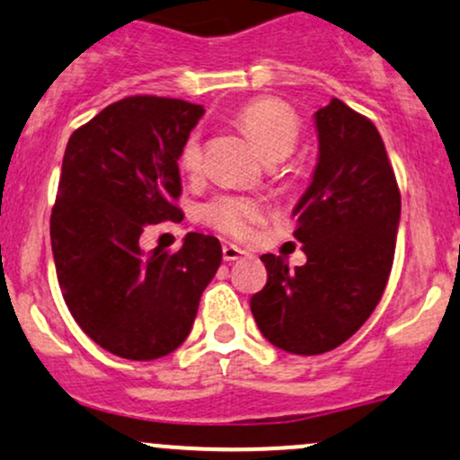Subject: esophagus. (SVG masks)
<instances>
[{"label": "esophagus", "instance_id": "esophagus-1", "mask_svg": "<svg viewBox=\"0 0 460 460\" xmlns=\"http://www.w3.org/2000/svg\"><path fill=\"white\" fill-rule=\"evenodd\" d=\"M246 255H248V252L244 251V248H240V246H235V244H225V246H223V257H225V261L244 260Z\"/></svg>", "mask_w": 460, "mask_h": 460}]
</instances>
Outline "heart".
<instances>
[{"mask_svg": "<svg viewBox=\"0 0 460 460\" xmlns=\"http://www.w3.org/2000/svg\"><path fill=\"white\" fill-rule=\"evenodd\" d=\"M235 123L266 162L285 160L298 145V116L289 105L277 99H252L242 105L235 114ZM200 157L203 149H200L199 134H190L179 151V166L186 172H197ZM203 218L226 235L246 237L252 231V225L261 218V205L237 194H220L205 205Z\"/></svg>", "mask_w": 460, "mask_h": 460, "instance_id": "obj_1", "label": "heart"}]
</instances>
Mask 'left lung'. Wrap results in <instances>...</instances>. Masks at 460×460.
Listing matches in <instances>:
<instances>
[{"instance_id":"1","label":"left lung","mask_w":460,"mask_h":460,"mask_svg":"<svg viewBox=\"0 0 460 460\" xmlns=\"http://www.w3.org/2000/svg\"><path fill=\"white\" fill-rule=\"evenodd\" d=\"M318 164L294 208L307 255L289 270L261 255L268 283L251 298L261 335L292 355H322L361 329L392 272L400 190L374 123L340 99L315 112Z\"/></svg>"}]
</instances>
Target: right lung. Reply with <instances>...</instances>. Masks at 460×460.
Masks as SVG:
<instances>
[{
  "instance_id": "obj_1",
  "label": "right lung",
  "mask_w": 460,
  "mask_h": 460,
  "mask_svg": "<svg viewBox=\"0 0 460 460\" xmlns=\"http://www.w3.org/2000/svg\"><path fill=\"white\" fill-rule=\"evenodd\" d=\"M205 114L181 99L136 94L102 110L68 138L51 251L62 296L88 337L131 361L186 341L223 248L188 234L179 251L140 248L149 225L183 218L179 151Z\"/></svg>"
}]
</instances>
